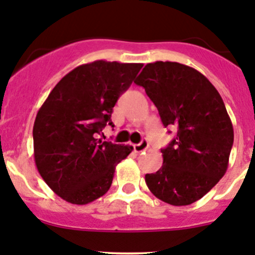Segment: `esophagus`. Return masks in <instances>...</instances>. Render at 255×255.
<instances>
[{"instance_id": "34e87169", "label": "esophagus", "mask_w": 255, "mask_h": 255, "mask_svg": "<svg viewBox=\"0 0 255 255\" xmlns=\"http://www.w3.org/2000/svg\"><path fill=\"white\" fill-rule=\"evenodd\" d=\"M149 148V143L148 140H141L139 144H134V150L135 153H141V151H145L146 149Z\"/></svg>"}]
</instances>
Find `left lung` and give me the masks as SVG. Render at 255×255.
Returning a JSON list of instances; mask_svg holds the SVG:
<instances>
[{"instance_id":"obj_1","label":"left lung","mask_w":255,"mask_h":255,"mask_svg":"<svg viewBox=\"0 0 255 255\" xmlns=\"http://www.w3.org/2000/svg\"><path fill=\"white\" fill-rule=\"evenodd\" d=\"M134 82L145 88L163 125L177 128L162 149V168L145 174L146 186L169 205L193 204L226 173L234 143L220 93L204 74L176 62L149 63Z\"/></svg>"}]
</instances>
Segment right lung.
<instances>
[{
    "label": "right lung",
    "instance_id": "right-lung-1",
    "mask_svg": "<svg viewBox=\"0 0 255 255\" xmlns=\"http://www.w3.org/2000/svg\"><path fill=\"white\" fill-rule=\"evenodd\" d=\"M143 64L96 60L65 74L36 114L34 158L41 178L63 200L87 205L110 190L119 163L132 150L97 139L121 93Z\"/></svg>",
    "mask_w": 255,
    "mask_h": 255
}]
</instances>
